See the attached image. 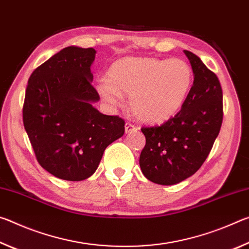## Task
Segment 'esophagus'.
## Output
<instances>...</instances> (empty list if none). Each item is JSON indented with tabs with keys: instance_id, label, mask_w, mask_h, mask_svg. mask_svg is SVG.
I'll use <instances>...</instances> for the list:
<instances>
[{
	"instance_id": "obj_1",
	"label": "esophagus",
	"mask_w": 249,
	"mask_h": 249,
	"mask_svg": "<svg viewBox=\"0 0 249 249\" xmlns=\"http://www.w3.org/2000/svg\"><path fill=\"white\" fill-rule=\"evenodd\" d=\"M137 129H138V127H136V126L133 125V124H130V123H126L125 124V133L126 134L136 132Z\"/></svg>"
}]
</instances>
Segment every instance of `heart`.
I'll use <instances>...</instances> for the list:
<instances>
[{"mask_svg": "<svg viewBox=\"0 0 249 249\" xmlns=\"http://www.w3.org/2000/svg\"><path fill=\"white\" fill-rule=\"evenodd\" d=\"M193 71L183 59L161 60L150 57H126L108 70L98 91L111 107H119L129 95L132 114L146 123H162L178 113L189 94Z\"/></svg>", "mask_w": 249, "mask_h": 249, "instance_id": "b5f03b06", "label": "heart"}]
</instances>
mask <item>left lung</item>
I'll return each instance as SVG.
<instances>
[{
  "label": "left lung",
  "instance_id": "left-lung-1",
  "mask_svg": "<svg viewBox=\"0 0 249 249\" xmlns=\"http://www.w3.org/2000/svg\"><path fill=\"white\" fill-rule=\"evenodd\" d=\"M195 80L179 113L160 126L142 127L146 145L140 166L151 182L171 185L189 178L208 158L223 121V92L216 74L191 52Z\"/></svg>",
  "mask_w": 249,
  "mask_h": 249
}]
</instances>
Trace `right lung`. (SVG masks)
I'll use <instances>...</instances> for the list:
<instances>
[{"label": "right lung", "instance_id": "right-lung-1", "mask_svg": "<svg viewBox=\"0 0 249 249\" xmlns=\"http://www.w3.org/2000/svg\"><path fill=\"white\" fill-rule=\"evenodd\" d=\"M93 48L70 46L33 71L23 123L39 165L59 179L81 181L94 174L107 147L122 137L125 122L92 107Z\"/></svg>", "mask_w": 249, "mask_h": 249}]
</instances>
